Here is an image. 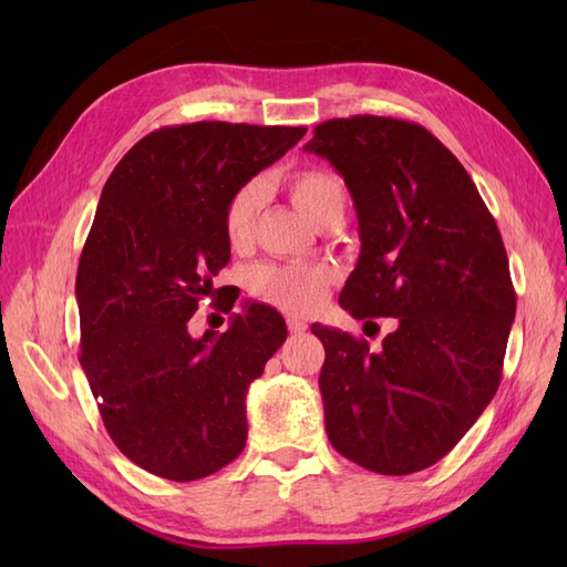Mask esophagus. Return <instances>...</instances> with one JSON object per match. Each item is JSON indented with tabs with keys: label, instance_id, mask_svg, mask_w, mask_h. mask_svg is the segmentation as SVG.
Instances as JSON below:
<instances>
[{
	"label": "esophagus",
	"instance_id": "esophagus-1",
	"mask_svg": "<svg viewBox=\"0 0 567 567\" xmlns=\"http://www.w3.org/2000/svg\"><path fill=\"white\" fill-rule=\"evenodd\" d=\"M286 323H288V331L290 333H305L307 331V323L302 319H298V317H288Z\"/></svg>",
	"mask_w": 567,
	"mask_h": 567
}]
</instances>
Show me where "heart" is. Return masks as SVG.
<instances>
[{"label":"heart","instance_id":"heart-1","mask_svg":"<svg viewBox=\"0 0 567 567\" xmlns=\"http://www.w3.org/2000/svg\"><path fill=\"white\" fill-rule=\"evenodd\" d=\"M288 194L298 210L317 227L346 213V186L329 169L307 167L286 177ZM265 186L250 179L229 196L225 208V234L231 248L250 246L255 219L262 208ZM333 271L326 265H260L250 271L248 286L257 298H262L290 315H310L329 296Z\"/></svg>","mask_w":567,"mask_h":567}]
</instances>
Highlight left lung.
I'll return each instance as SVG.
<instances>
[{
  "label": "left lung",
  "mask_w": 567,
  "mask_h": 567,
  "mask_svg": "<svg viewBox=\"0 0 567 567\" xmlns=\"http://www.w3.org/2000/svg\"><path fill=\"white\" fill-rule=\"evenodd\" d=\"M305 151L336 167L357 210L362 250L340 307L367 323L398 321L379 352L312 326L326 350V433L373 473L423 471L468 433L502 381L516 319L502 234L454 153L416 123L326 120Z\"/></svg>",
  "instance_id": "left-lung-1"
}]
</instances>
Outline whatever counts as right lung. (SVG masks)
<instances>
[{
	"label": "right lung",
	"instance_id": "right-lung-1",
	"mask_svg": "<svg viewBox=\"0 0 567 567\" xmlns=\"http://www.w3.org/2000/svg\"><path fill=\"white\" fill-rule=\"evenodd\" d=\"M307 127L192 123L136 142L115 165L84 244L75 298L80 364L115 447L144 471L188 483L246 447V394L288 336L248 302L225 333L194 338L203 300L231 310L213 277L231 250L225 208Z\"/></svg>",
	"mask_w": 567,
	"mask_h": 567
}]
</instances>
